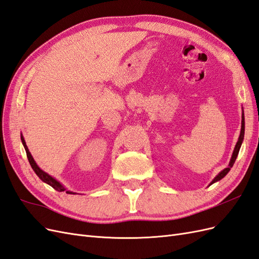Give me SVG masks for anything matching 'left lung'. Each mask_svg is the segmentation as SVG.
I'll list each match as a JSON object with an SVG mask.
<instances>
[{
  "label": "left lung",
  "mask_w": 259,
  "mask_h": 259,
  "mask_svg": "<svg viewBox=\"0 0 259 259\" xmlns=\"http://www.w3.org/2000/svg\"><path fill=\"white\" fill-rule=\"evenodd\" d=\"M243 138H244V114H242V125H241V133H240V136H239V139H238V143H237V145H236V147H234V150H233V153H232V156H231V159H230V162H229V165H228V167H226L225 169H223L221 173H219L213 180H211V183H210V185L211 184H214V183H216V182H218V180H221V179H223L227 174L229 173V170H230V168L233 166V164H234V162H236V159H237V156H238V154H239V151H240V148H241V145H242V142H243Z\"/></svg>",
  "instance_id": "left-lung-1"
}]
</instances>
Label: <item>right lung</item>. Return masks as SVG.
<instances>
[{
  "label": "right lung",
  "mask_w": 259,
  "mask_h": 259,
  "mask_svg": "<svg viewBox=\"0 0 259 259\" xmlns=\"http://www.w3.org/2000/svg\"><path fill=\"white\" fill-rule=\"evenodd\" d=\"M21 142H22V145H23V147H25V150H26V153H27V158H28V160H29V163H30V165H31V167H32V169L35 171V174L38 176V178H40L42 182H44V183H46L48 185H50V186H52L55 190H57V191H59V192H61V191H66V188L62 186L59 182H57L56 179H55L54 177H52L51 175H49L48 173H45L44 170H42L40 167L37 166V164L35 163V161H34V159L32 158V155H31V153H30V151H29V149H28V147H27V145H26V142H25V139H23V136L21 135ZM67 193H70V194H75L74 192H71V191H66Z\"/></svg>",
  "instance_id": "right-lung-1"
}]
</instances>
